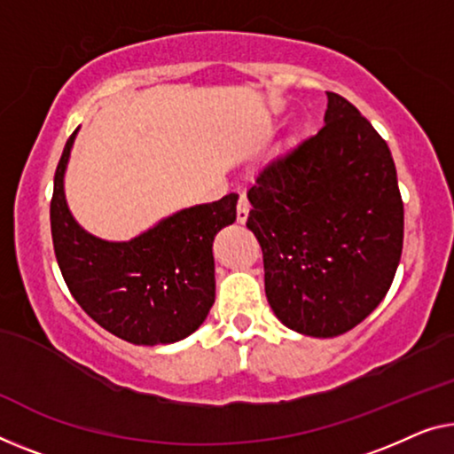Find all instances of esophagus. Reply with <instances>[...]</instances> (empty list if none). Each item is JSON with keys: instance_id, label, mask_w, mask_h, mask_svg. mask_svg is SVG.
Wrapping results in <instances>:
<instances>
[{"instance_id": "34e87169", "label": "esophagus", "mask_w": 454, "mask_h": 454, "mask_svg": "<svg viewBox=\"0 0 454 454\" xmlns=\"http://www.w3.org/2000/svg\"><path fill=\"white\" fill-rule=\"evenodd\" d=\"M248 212H250V201L247 195H240L239 204H236V220H239L240 224H245L248 218Z\"/></svg>"}]
</instances>
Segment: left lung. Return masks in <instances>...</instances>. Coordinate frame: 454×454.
Masks as SVG:
<instances>
[{
	"instance_id": "obj_1",
	"label": "left lung",
	"mask_w": 454,
	"mask_h": 454,
	"mask_svg": "<svg viewBox=\"0 0 454 454\" xmlns=\"http://www.w3.org/2000/svg\"><path fill=\"white\" fill-rule=\"evenodd\" d=\"M320 132L269 160L248 189L265 294L287 328L348 333L389 292L403 247L391 151L371 121L326 91Z\"/></svg>"
}]
</instances>
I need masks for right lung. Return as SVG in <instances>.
<instances>
[{"instance_id": "obj_1", "label": "right lung", "mask_w": 454, "mask_h": 454, "mask_svg": "<svg viewBox=\"0 0 454 454\" xmlns=\"http://www.w3.org/2000/svg\"><path fill=\"white\" fill-rule=\"evenodd\" d=\"M77 130L54 171L51 232L71 295L101 328L121 340L171 344L201 326L215 297L214 236L236 220L239 195L193 206L128 242L96 239L73 218L65 168Z\"/></svg>"}]
</instances>
